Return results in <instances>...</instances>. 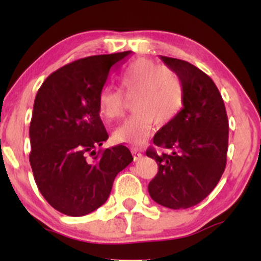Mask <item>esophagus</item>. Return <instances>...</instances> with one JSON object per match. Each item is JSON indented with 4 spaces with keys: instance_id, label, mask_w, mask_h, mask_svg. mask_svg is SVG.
Masks as SVG:
<instances>
[{
    "instance_id": "esophagus-1",
    "label": "esophagus",
    "mask_w": 261,
    "mask_h": 261,
    "mask_svg": "<svg viewBox=\"0 0 261 261\" xmlns=\"http://www.w3.org/2000/svg\"><path fill=\"white\" fill-rule=\"evenodd\" d=\"M133 155H134L135 161H137V160H140V158H142L143 154H142V152L139 151L137 148H133Z\"/></svg>"
}]
</instances>
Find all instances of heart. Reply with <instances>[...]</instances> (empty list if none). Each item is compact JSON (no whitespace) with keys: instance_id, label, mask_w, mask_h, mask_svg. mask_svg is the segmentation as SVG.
<instances>
[{"instance_id":"b5f03b06","label":"heart","mask_w":261,"mask_h":261,"mask_svg":"<svg viewBox=\"0 0 261 261\" xmlns=\"http://www.w3.org/2000/svg\"><path fill=\"white\" fill-rule=\"evenodd\" d=\"M120 89L133 97L134 114L113 133L116 142L141 145L151 136L154 122L166 126L180 113L184 103V88L178 74L151 60H137L119 74ZM125 98L120 91L101 89L98 109L107 120L119 118L124 112Z\"/></svg>"}]
</instances>
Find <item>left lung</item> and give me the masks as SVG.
<instances>
[{"label": "left lung", "mask_w": 261, "mask_h": 261, "mask_svg": "<svg viewBox=\"0 0 261 261\" xmlns=\"http://www.w3.org/2000/svg\"><path fill=\"white\" fill-rule=\"evenodd\" d=\"M178 74L184 103L178 116L154 135L153 143L172 153L146 151L158 164L148 193L164 207L189 208L201 202L222 176L228 149V118L216 85L205 72L184 60L161 56Z\"/></svg>", "instance_id": "left-lung-1"}]
</instances>
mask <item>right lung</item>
I'll use <instances>...</instances> for the list:
<instances>
[{"mask_svg": "<svg viewBox=\"0 0 261 261\" xmlns=\"http://www.w3.org/2000/svg\"><path fill=\"white\" fill-rule=\"evenodd\" d=\"M130 53L76 60L50 74L37 93L29 162L41 195L67 216H85L100 207L115 176L134 160L122 145L95 153L109 137L98 97L110 68ZM88 154H95L92 161Z\"/></svg>", "mask_w": 261, "mask_h": 261, "instance_id": "right-lung-1", "label": "right lung"}]
</instances>
